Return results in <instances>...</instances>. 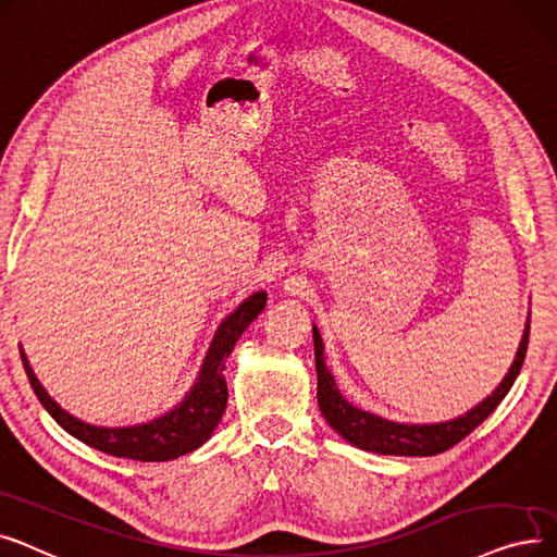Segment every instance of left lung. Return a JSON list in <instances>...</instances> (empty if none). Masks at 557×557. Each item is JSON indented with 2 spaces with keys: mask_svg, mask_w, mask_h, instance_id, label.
I'll list each match as a JSON object with an SVG mask.
<instances>
[{
  "mask_svg": "<svg viewBox=\"0 0 557 557\" xmlns=\"http://www.w3.org/2000/svg\"><path fill=\"white\" fill-rule=\"evenodd\" d=\"M528 335H531V324H528L523 331L519 351L510 367V372L483 404H479L465 417H458L454 421L408 426V423H394L372 412H364L342 399V394L337 392L335 381L324 364L322 337L317 333V329H312L314 367H317V401H320V410L331 423V429L347 442H351L354 446L364 448V451H374L383 456H419V458L437 456V454H444L446 448L462 442L473 429H479L481 423L496 410V406L506 399V394L510 392L512 383L521 372V364L528 349Z\"/></svg>",
  "mask_w": 557,
  "mask_h": 557,
  "instance_id": "left-lung-1",
  "label": "left lung"
}]
</instances>
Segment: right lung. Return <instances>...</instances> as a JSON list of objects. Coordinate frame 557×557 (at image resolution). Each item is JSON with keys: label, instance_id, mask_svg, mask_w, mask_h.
Segmentation results:
<instances>
[{"label": "right lung", "instance_id": "add662e5", "mask_svg": "<svg viewBox=\"0 0 557 557\" xmlns=\"http://www.w3.org/2000/svg\"><path fill=\"white\" fill-rule=\"evenodd\" d=\"M264 304H268V295L256 293L231 317H226L213 339V347H210L206 356L203 369L193 392L185 396V401L178 408H174L172 412L151 423H143V426L99 429L74 419L57 401H51V396L42 389V385L34 376L29 360L24 358L22 351L20 356H22L24 372L29 376V383L40 404L70 435L109 456L140 460V462H163V460H172L183 454L195 451L197 446H201L210 435H213L215 426L226 410V399H228L226 379H224V360L233 351L237 337H240L245 329L256 320L258 312L264 308Z\"/></svg>", "mask_w": 557, "mask_h": 557}]
</instances>
